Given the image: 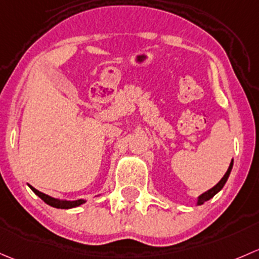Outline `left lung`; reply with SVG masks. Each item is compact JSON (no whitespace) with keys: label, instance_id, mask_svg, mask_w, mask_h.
<instances>
[{"label":"left lung","instance_id":"8db88e82","mask_svg":"<svg viewBox=\"0 0 259 259\" xmlns=\"http://www.w3.org/2000/svg\"><path fill=\"white\" fill-rule=\"evenodd\" d=\"M232 167H233V159H232V161H231V164H229V167H228L227 172H226V175L223 176L222 180H221L220 182H218L217 185L214 186V187H212L210 189H208V191L204 192V193H202L201 196H198V198H197V202H196L197 206H199V204H203L204 202L209 201V199L212 198V197H214L215 194H217L218 192H220L221 189L223 188V186H225V185H226V182H227V180H228L229 175H231Z\"/></svg>","mask_w":259,"mask_h":259}]
</instances>
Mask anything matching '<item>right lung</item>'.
<instances>
[{
    "instance_id": "obj_1",
    "label": "right lung",
    "mask_w": 259,
    "mask_h": 259,
    "mask_svg": "<svg viewBox=\"0 0 259 259\" xmlns=\"http://www.w3.org/2000/svg\"><path fill=\"white\" fill-rule=\"evenodd\" d=\"M28 187H30L32 191L34 192V193L37 194V196L39 197V198L42 199V201L45 202V203H47L49 206L51 207H55V208H61V209H70V208H74V207H78L81 206V204L86 203V199H77V201H63V199H58V198H53V197L51 196H47V194L42 193V192L37 191L36 188H33L32 186L28 185Z\"/></svg>"
}]
</instances>
